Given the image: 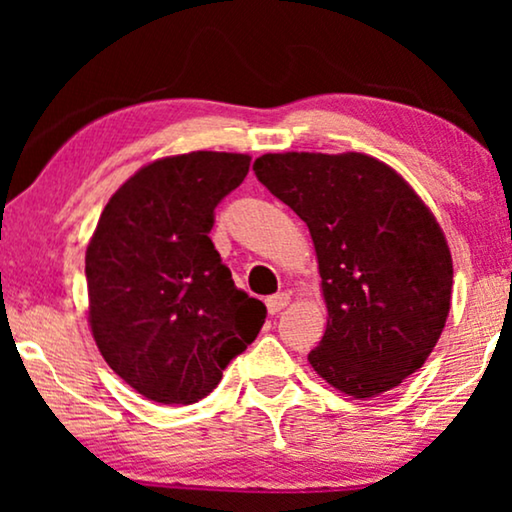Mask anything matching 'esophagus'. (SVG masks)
I'll list each match as a JSON object with an SVG mask.
<instances>
[{
    "mask_svg": "<svg viewBox=\"0 0 512 512\" xmlns=\"http://www.w3.org/2000/svg\"><path fill=\"white\" fill-rule=\"evenodd\" d=\"M289 293H275V296H270L268 300H265V305H268V312L270 314H277V312H282L286 305H289Z\"/></svg>",
    "mask_w": 512,
    "mask_h": 512,
    "instance_id": "1",
    "label": "esophagus"
}]
</instances>
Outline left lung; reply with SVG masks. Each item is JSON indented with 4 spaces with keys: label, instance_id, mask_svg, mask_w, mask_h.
I'll use <instances>...</instances> for the list:
<instances>
[{
    "label": "left lung",
    "instance_id": "obj_1",
    "mask_svg": "<svg viewBox=\"0 0 512 512\" xmlns=\"http://www.w3.org/2000/svg\"><path fill=\"white\" fill-rule=\"evenodd\" d=\"M254 172L317 249L328 326L307 354L312 368L354 398L417 373L452 298V256L429 207L366 153H265Z\"/></svg>",
    "mask_w": 512,
    "mask_h": 512
}]
</instances>
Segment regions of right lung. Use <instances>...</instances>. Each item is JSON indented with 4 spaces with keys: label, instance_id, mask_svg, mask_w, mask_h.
I'll return each mask as SVG.
<instances>
[{
    "label": "right lung",
    "instance_id": "add662e5",
    "mask_svg": "<svg viewBox=\"0 0 512 512\" xmlns=\"http://www.w3.org/2000/svg\"><path fill=\"white\" fill-rule=\"evenodd\" d=\"M249 163L219 151L156 160L97 221L86 251L90 328L109 368L149 401L198 403L261 331L268 310L237 289L209 240L216 205Z\"/></svg>",
    "mask_w": 512,
    "mask_h": 512
}]
</instances>
